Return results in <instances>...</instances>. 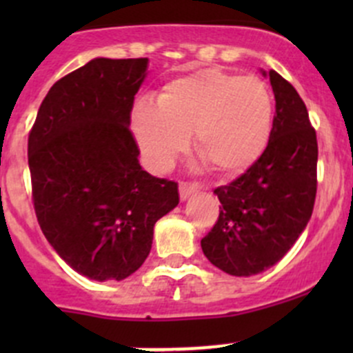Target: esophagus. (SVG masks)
Here are the masks:
<instances>
[{
    "label": "esophagus",
    "mask_w": 353,
    "mask_h": 353,
    "mask_svg": "<svg viewBox=\"0 0 353 353\" xmlns=\"http://www.w3.org/2000/svg\"><path fill=\"white\" fill-rule=\"evenodd\" d=\"M199 190V186L196 183H191V181H183V183H179V196L181 199H186L190 198L191 194H194L196 191Z\"/></svg>",
    "instance_id": "esophagus-1"
}]
</instances>
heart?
Segmentation results:
<instances>
[{
    "mask_svg": "<svg viewBox=\"0 0 353 353\" xmlns=\"http://www.w3.org/2000/svg\"><path fill=\"white\" fill-rule=\"evenodd\" d=\"M273 117L275 101L261 78L203 68L167 81L155 105H134L130 128L155 169L169 165L191 133L203 162L220 174H237L266 150Z\"/></svg>",
    "mask_w": 353,
    "mask_h": 353,
    "instance_id": "b5f03b06",
    "label": "heart"
}]
</instances>
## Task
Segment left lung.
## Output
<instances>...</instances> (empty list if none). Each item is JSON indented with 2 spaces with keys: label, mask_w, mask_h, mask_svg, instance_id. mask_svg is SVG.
Instances as JSON below:
<instances>
[{
  "label": "left lung",
  "mask_w": 353,
  "mask_h": 353,
  "mask_svg": "<svg viewBox=\"0 0 353 353\" xmlns=\"http://www.w3.org/2000/svg\"><path fill=\"white\" fill-rule=\"evenodd\" d=\"M268 74L276 102L268 147L213 191L222 208L201 239L210 263L234 276L258 275L287 254L311 219L318 190V140L304 101L282 74Z\"/></svg>",
  "instance_id": "1"
}]
</instances>
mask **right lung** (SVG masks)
Listing matches in <instances>:
<instances>
[{"label":"right lung","mask_w":353,"mask_h":353,"mask_svg":"<svg viewBox=\"0 0 353 353\" xmlns=\"http://www.w3.org/2000/svg\"><path fill=\"white\" fill-rule=\"evenodd\" d=\"M148 58H95L59 78L28 133L32 201L42 234L80 275L137 272L154 225L179 203L177 183L138 163L130 130Z\"/></svg>","instance_id":"right-lung-1"}]
</instances>
